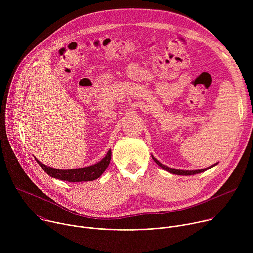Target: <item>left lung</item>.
Instances as JSON below:
<instances>
[{
  "label": "left lung",
  "mask_w": 253,
  "mask_h": 253,
  "mask_svg": "<svg viewBox=\"0 0 253 253\" xmlns=\"http://www.w3.org/2000/svg\"><path fill=\"white\" fill-rule=\"evenodd\" d=\"M152 158L154 159V161L161 167V168H163L164 170H166V171H168V172H170V173H172V174H177V175H194V174H198V173H201V172H204L205 170H207V169H209V168H211V167H213L214 165H216V164H214L213 166H210V167H207V168H204V169H201V170H192V171H188V170H186V171H184V170H178V169H174V168H170V167H167V166H165V165H163L162 163H160L156 158H154L153 156H152Z\"/></svg>",
  "instance_id": "1"
}]
</instances>
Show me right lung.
Instances as JSON below:
<instances>
[{
    "label": "right lung",
    "instance_id": "add662e5",
    "mask_svg": "<svg viewBox=\"0 0 253 253\" xmlns=\"http://www.w3.org/2000/svg\"><path fill=\"white\" fill-rule=\"evenodd\" d=\"M111 160V150L107 152L106 156L98 163L84 167V168H77V169H71V170H59L52 167H49L40 161H38L39 165L43 168V170L50 175L51 177L63 180V181L68 182H82V181H93V180L99 178L106 168L109 165Z\"/></svg>",
    "mask_w": 253,
    "mask_h": 253
}]
</instances>
